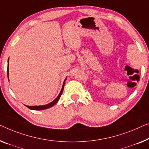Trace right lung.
<instances>
[{
	"label": "right lung",
	"instance_id": "add662e5",
	"mask_svg": "<svg viewBox=\"0 0 149 149\" xmlns=\"http://www.w3.org/2000/svg\"><path fill=\"white\" fill-rule=\"evenodd\" d=\"M7 75H8V68H7ZM8 80H9V79H8ZM66 80V78L65 80L63 81V86H62V88H61V90L60 93H59V94L58 95V96H57L56 98H55L54 100L52 102H50L49 104H46V105H43V106H26V107L29 108L31 110H45V109H47L49 108H51L53 106H54L55 104H56L58 100L60 98V97L61 96L62 93H63V88H64V85H65V81Z\"/></svg>",
	"mask_w": 149,
	"mask_h": 149
}]
</instances>
